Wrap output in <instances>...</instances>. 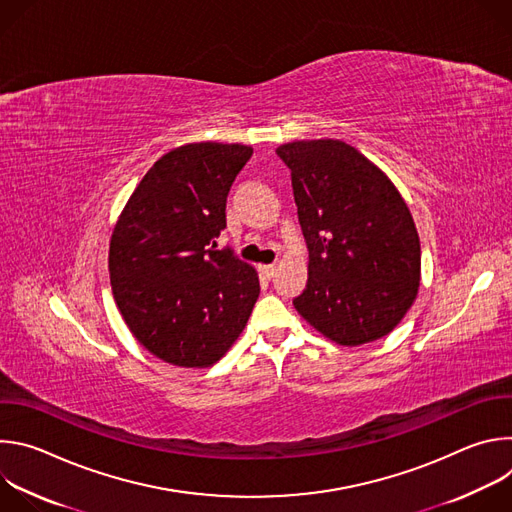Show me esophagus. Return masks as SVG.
<instances>
[{"label":"esophagus","mask_w":512,"mask_h":512,"mask_svg":"<svg viewBox=\"0 0 512 512\" xmlns=\"http://www.w3.org/2000/svg\"><path fill=\"white\" fill-rule=\"evenodd\" d=\"M259 273L267 279H271L275 275V265H259Z\"/></svg>","instance_id":"obj_1"}]
</instances>
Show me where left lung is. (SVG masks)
Returning a JSON list of instances; mask_svg holds the SVG:
<instances>
[{"label": "left lung", "mask_w": 512, "mask_h": 512, "mask_svg": "<svg viewBox=\"0 0 512 512\" xmlns=\"http://www.w3.org/2000/svg\"><path fill=\"white\" fill-rule=\"evenodd\" d=\"M291 170L310 277L296 310L342 346L387 336L411 308L421 249L393 182L352 145L312 139L279 145Z\"/></svg>", "instance_id": "8db88e82"}]
</instances>
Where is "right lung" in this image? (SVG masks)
Wrapping results in <instances>:
<instances>
[{
    "instance_id": "add662e5",
    "label": "right lung",
    "mask_w": 512,
    "mask_h": 512,
    "mask_svg": "<svg viewBox=\"0 0 512 512\" xmlns=\"http://www.w3.org/2000/svg\"><path fill=\"white\" fill-rule=\"evenodd\" d=\"M253 156L241 143H188L162 156L131 194L109 247L117 308L131 334L176 367H208L243 332L257 271L214 239L227 194Z\"/></svg>"
}]
</instances>
